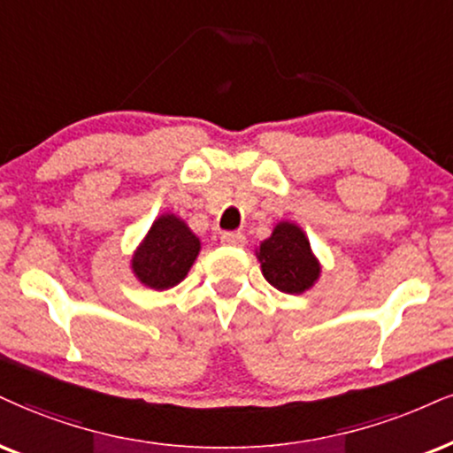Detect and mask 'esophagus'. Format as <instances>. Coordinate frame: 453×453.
I'll list each match as a JSON object with an SVG mask.
<instances>
[{"label":"esophagus","instance_id":"34e87169","mask_svg":"<svg viewBox=\"0 0 453 453\" xmlns=\"http://www.w3.org/2000/svg\"><path fill=\"white\" fill-rule=\"evenodd\" d=\"M220 242L225 245H235V248H242V245H245V235L243 233H222Z\"/></svg>","mask_w":453,"mask_h":453}]
</instances>
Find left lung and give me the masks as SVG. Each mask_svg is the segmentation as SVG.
<instances>
[{
    "label": "left lung",
    "mask_w": 453,
    "mask_h": 453,
    "mask_svg": "<svg viewBox=\"0 0 453 453\" xmlns=\"http://www.w3.org/2000/svg\"><path fill=\"white\" fill-rule=\"evenodd\" d=\"M262 275L283 294H303L317 283L321 265L312 254L306 233L294 222L281 220L271 237L256 248Z\"/></svg>",
    "instance_id": "8db88e82"
}]
</instances>
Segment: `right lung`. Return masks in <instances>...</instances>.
Wrapping results in <instances>:
<instances>
[{
  "label": "right lung",
  "mask_w": 453,
  "mask_h": 453,
  "mask_svg": "<svg viewBox=\"0 0 453 453\" xmlns=\"http://www.w3.org/2000/svg\"><path fill=\"white\" fill-rule=\"evenodd\" d=\"M201 250L199 237L176 214H161L132 256V273L150 289L178 286Z\"/></svg>",
  "instance_id": "right-lung-1"
}]
</instances>
